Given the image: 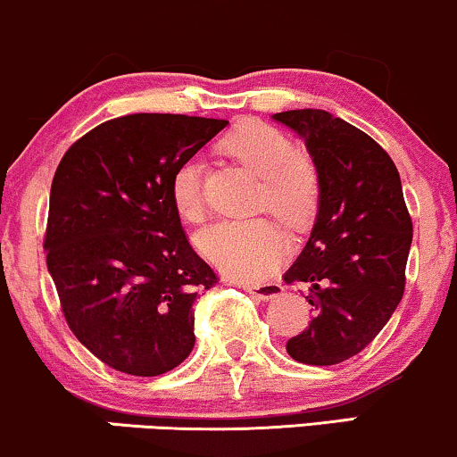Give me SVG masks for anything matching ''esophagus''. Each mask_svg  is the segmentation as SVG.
Masks as SVG:
<instances>
[{"mask_svg":"<svg viewBox=\"0 0 457 457\" xmlns=\"http://www.w3.org/2000/svg\"><path fill=\"white\" fill-rule=\"evenodd\" d=\"M241 288L250 292L258 301H271V298L279 296L284 292V286L278 284V281H269V284H244Z\"/></svg>","mask_w":457,"mask_h":457,"instance_id":"esophagus-1","label":"esophagus"}]
</instances>
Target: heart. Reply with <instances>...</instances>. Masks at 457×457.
<instances>
[{
    "instance_id": "b5f03b06",
    "label": "heart",
    "mask_w": 457,
    "mask_h": 457,
    "mask_svg": "<svg viewBox=\"0 0 457 457\" xmlns=\"http://www.w3.org/2000/svg\"><path fill=\"white\" fill-rule=\"evenodd\" d=\"M224 148L262 179L261 207L286 227L298 228L318 205V171L298 154L290 137L264 122H244L228 133ZM171 201L179 218L199 222L203 201V162L186 159L171 176ZM196 247L224 273L262 279L275 271L286 252L279 228L269 220H220L196 233Z\"/></svg>"
}]
</instances>
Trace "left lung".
<instances>
[{
  "instance_id": "obj_1",
  "label": "left lung",
  "mask_w": 457,
  "mask_h": 457,
  "mask_svg": "<svg viewBox=\"0 0 457 457\" xmlns=\"http://www.w3.org/2000/svg\"><path fill=\"white\" fill-rule=\"evenodd\" d=\"M273 120L305 139L320 182L313 230L284 275L307 286L315 313L286 349L303 364H339L379 335L403 298L413 224L401 176L373 137L330 112Z\"/></svg>"
}]
</instances>
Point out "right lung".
Returning a JSON list of instances; mask_svg holds the SVG:
<instances>
[{"mask_svg": "<svg viewBox=\"0 0 457 457\" xmlns=\"http://www.w3.org/2000/svg\"><path fill=\"white\" fill-rule=\"evenodd\" d=\"M227 125L120 116L82 135L56 167L48 273L76 339L120 373L162 375L193 352V305L218 275L186 239L171 176Z\"/></svg>", "mask_w": 457, "mask_h": 457, "instance_id": "obj_1", "label": "right lung"}]
</instances>
